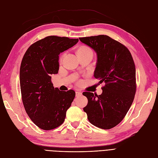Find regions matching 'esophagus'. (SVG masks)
Wrapping results in <instances>:
<instances>
[{
  "instance_id": "1",
  "label": "esophagus",
  "mask_w": 158,
  "mask_h": 158,
  "mask_svg": "<svg viewBox=\"0 0 158 158\" xmlns=\"http://www.w3.org/2000/svg\"><path fill=\"white\" fill-rule=\"evenodd\" d=\"M82 95V92H80V91H76V96H79Z\"/></svg>"
}]
</instances>
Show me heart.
<instances>
[{
    "label": "heart",
    "mask_w": 158,
    "mask_h": 158,
    "mask_svg": "<svg viewBox=\"0 0 158 158\" xmlns=\"http://www.w3.org/2000/svg\"><path fill=\"white\" fill-rule=\"evenodd\" d=\"M76 54H77L78 57L80 59L85 56H93V52L92 49L87 46H80V47H78L77 50H76ZM64 55L65 54L63 53L60 55V58H59L60 64H62L63 58L64 57Z\"/></svg>",
    "instance_id": "heart-1"
}]
</instances>
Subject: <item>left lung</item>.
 Segmentation results:
<instances>
[{
    "label": "left lung",
    "mask_w": 158,
    "mask_h": 158,
    "mask_svg": "<svg viewBox=\"0 0 158 158\" xmlns=\"http://www.w3.org/2000/svg\"><path fill=\"white\" fill-rule=\"evenodd\" d=\"M79 39L97 53L94 76L100 84L105 83L100 95L82 93L88 98L84 111L92 124L102 129H111L124 118L134 99L136 79L133 58L126 46L108 36Z\"/></svg>",
    "instance_id": "left-lung-1"
}]
</instances>
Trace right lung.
<instances>
[{
  "label": "right lung",
  "instance_id": "add662e5",
  "mask_svg": "<svg viewBox=\"0 0 158 158\" xmlns=\"http://www.w3.org/2000/svg\"><path fill=\"white\" fill-rule=\"evenodd\" d=\"M78 38L46 36L29 46L20 68V85L24 107L31 120L44 130L64 122L76 93L54 88L51 75L59 70V54L72 47Z\"/></svg>",
  "mask_w": 158,
  "mask_h": 158
}]
</instances>
